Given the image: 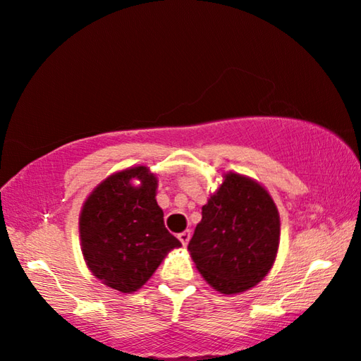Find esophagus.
Returning a JSON list of instances; mask_svg holds the SVG:
<instances>
[{"instance_id":"34e87169","label":"esophagus","mask_w":361,"mask_h":361,"mask_svg":"<svg viewBox=\"0 0 361 361\" xmlns=\"http://www.w3.org/2000/svg\"><path fill=\"white\" fill-rule=\"evenodd\" d=\"M190 238H191V233H190V231H183V233L178 234V239H180V243L183 244V246H186V244H188Z\"/></svg>"}]
</instances>
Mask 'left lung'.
I'll list each match as a JSON object with an SVG mask.
<instances>
[{
  "label": "left lung",
  "instance_id": "obj_1",
  "mask_svg": "<svg viewBox=\"0 0 361 361\" xmlns=\"http://www.w3.org/2000/svg\"><path fill=\"white\" fill-rule=\"evenodd\" d=\"M279 236V213L267 191L246 176L228 173L201 209L188 249L211 287L238 294L266 277Z\"/></svg>",
  "mask_w": 361,
  "mask_h": 361
}]
</instances>
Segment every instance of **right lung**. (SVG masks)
Segmentation results:
<instances>
[{"mask_svg":"<svg viewBox=\"0 0 361 361\" xmlns=\"http://www.w3.org/2000/svg\"><path fill=\"white\" fill-rule=\"evenodd\" d=\"M133 177L141 181L131 185ZM157 178L145 166L115 173L92 191L80 213L87 266L105 286L130 294L181 243L168 233L155 200Z\"/></svg>","mask_w":361,"mask_h":361,"instance_id":"1","label":"right lung"}]
</instances>
